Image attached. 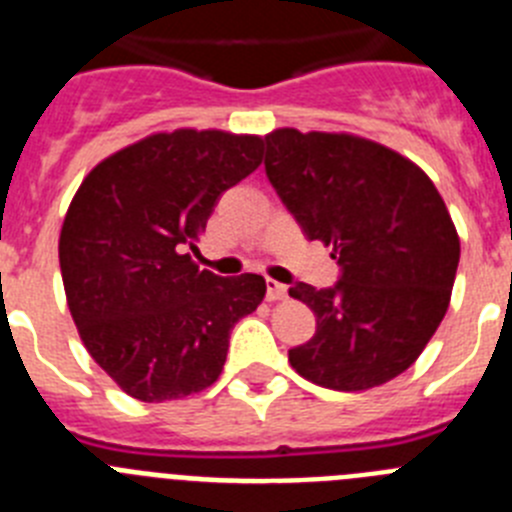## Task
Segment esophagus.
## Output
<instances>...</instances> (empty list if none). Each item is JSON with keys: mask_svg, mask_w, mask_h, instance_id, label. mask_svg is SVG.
Segmentation results:
<instances>
[{"mask_svg": "<svg viewBox=\"0 0 512 512\" xmlns=\"http://www.w3.org/2000/svg\"><path fill=\"white\" fill-rule=\"evenodd\" d=\"M284 297H287V287L282 282H277V279H266V300L277 302L284 300Z\"/></svg>", "mask_w": 512, "mask_h": 512, "instance_id": "obj_1", "label": "esophagus"}]
</instances>
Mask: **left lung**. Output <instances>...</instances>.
I'll return each instance as SVG.
<instances>
[{
    "instance_id": "left-lung-1",
    "label": "left lung",
    "mask_w": 512,
    "mask_h": 512,
    "mask_svg": "<svg viewBox=\"0 0 512 512\" xmlns=\"http://www.w3.org/2000/svg\"><path fill=\"white\" fill-rule=\"evenodd\" d=\"M264 166L302 233L341 266L333 287H289L318 318L289 364L338 392L390 382L449 310L459 235L441 194L410 158L348 133L279 128L266 135Z\"/></svg>"
}]
</instances>
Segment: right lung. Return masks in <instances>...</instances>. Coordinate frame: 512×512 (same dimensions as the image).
<instances>
[{"instance_id": "obj_1", "label": "right lung", "mask_w": 512, "mask_h": 512, "mask_svg": "<svg viewBox=\"0 0 512 512\" xmlns=\"http://www.w3.org/2000/svg\"><path fill=\"white\" fill-rule=\"evenodd\" d=\"M261 156L259 135L153 133L76 189L58 238L66 302L92 359L135 400H179L215 384L230 330L264 300V277H217L187 253L220 194Z\"/></svg>"}]
</instances>
